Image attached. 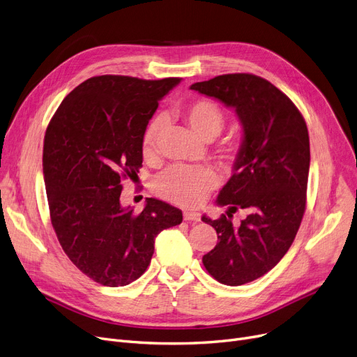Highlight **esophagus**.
<instances>
[{"mask_svg": "<svg viewBox=\"0 0 357 357\" xmlns=\"http://www.w3.org/2000/svg\"><path fill=\"white\" fill-rule=\"evenodd\" d=\"M201 215L198 213H194V211H185L183 213V220L185 221H199Z\"/></svg>", "mask_w": 357, "mask_h": 357, "instance_id": "1", "label": "esophagus"}]
</instances>
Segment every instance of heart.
Here are the masks:
<instances>
[{
    "label": "heart",
    "instance_id": "heart-1",
    "mask_svg": "<svg viewBox=\"0 0 357 357\" xmlns=\"http://www.w3.org/2000/svg\"><path fill=\"white\" fill-rule=\"evenodd\" d=\"M182 119L194 133L202 140L217 137L224 127V114L217 104L208 100H195L186 104ZM163 128V119L150 121L144 130L142 150L144 156L155 152L158 139ZM218 185V176L208 166H183L175 165L165 169L153 179L155 192L174 204L195 207Z\"/></svg>",
    "mask_w": 357,
    "mask_h": 357
}]
</instances>
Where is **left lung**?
Segmentation results:
<instances>
[{
    "label": "left lung",
    "instance_id": "1",
    "mask_svg": "<svg viewBox=\"0 0 357 357\" xmlns=\"http://www.w3.org/2000/svg\"><path fill=\"white\" fill-rule=\"evenodd\" d=\"M191 89L234 108L243 127L233 175L215 201L229 211L201 218L218 236L202 256L205 269L218 282L238 287L275 268L296 236L307 202L308 128L285 93L256 75H220ZM238 208L248 217L236 227L231 217Z\"/></svg>",
    "mask_w": 357,
    "mask_h": 357
}]
</instances>
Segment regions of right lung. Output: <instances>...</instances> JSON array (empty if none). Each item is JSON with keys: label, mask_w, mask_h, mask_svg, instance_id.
Here are the masks:
<instances>
[{"label": "right lung", "mask_w": 357, "mask_h": 357, "mask_svg": "<svg viewBox=\"0 0 357 357\" xmlns=\"http://www.w3.org/2000/svg\"><path fill=\"white\" fill-rule=\"evenodd\" d=\"M179 82L93 77L68 93L47 126L43 176L52 226L72 264L104 287L140 278L156 236L182 222L181 210L155 198H146L139 214L120 202L123 181L142 166L149 120Z\"/></svg>", "instance_id": "add662e5"}]
</instances>
